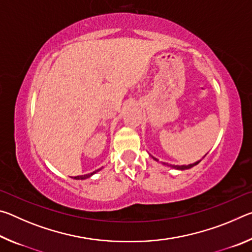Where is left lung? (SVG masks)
Here are the masks:
<instances>
[{"label":"left lung","instance_id":"left-lung-1","mask_svg":"<svg viewBox=\"0 0 252 252\" xmlns=\"http://www.w3.org/2000/svg\"><path fill=\"white\" fill-rule=\"evenodd\" d=\"M204 158V157H203ZM155 160H157V161H159L158 159H156L155 158ZM200 161H197V162H194V163H192V164H189V165H170V167L171 168H174V169H178V170H187V169H190V168H192V167H194V165H197L198 163H199ZM165 164V163H164Z\"/></svg>","mask_w":252,"mask_h":252}]
</instances>
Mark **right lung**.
I'll list each match as a JSON object with an SVG mask.
<instances>
[{
  "mask_svg": "<svg viewBox=\"0 0 252 252\" xmlns=\"http://www.w3.org/2000/svg\"><path fill=\"white\" fill-rule=\"evenodd\" d=\"M101 169H97V170H95V171H93L92 173H88V174H84V176H76V177H74V179H76V180H84V179H87V178H90L92 174H94L95 172H97V171H100Z\"/></svg>",
  "mask_w": 252,
  "mask_h": 252,
  "instance_id": "right-lung-1",
  "label": "right lung"
}]
</instances>
